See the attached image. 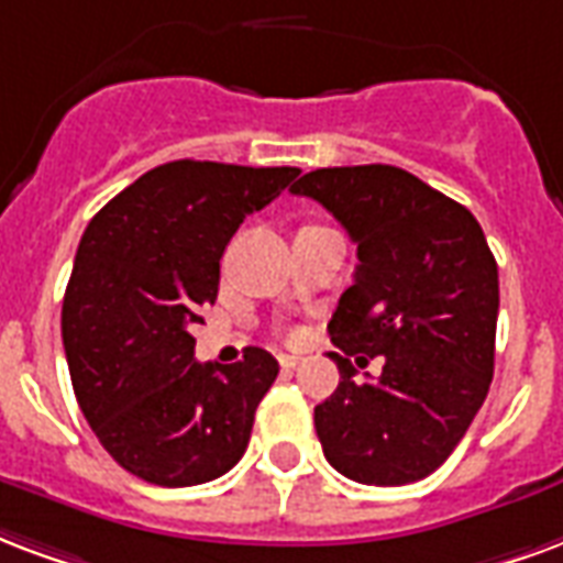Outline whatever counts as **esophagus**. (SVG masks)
<instances>
[{
	"mask_svg": "<svg viewBox=\"0 0 563 563\" xmlns=\"http://www.w3.org/2000/svg\"><path fill=\"white\" fill-rule=\"evenodd\" d=\"M298 364H301V357H298V355H280L283 369H295Z\"/></svg>",
	"mask_w": 563,
	"mask_h": 563,
	"instance_id": "34e87169",
	"label": "esophagus"
}]
</instances>
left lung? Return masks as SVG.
<instances>
[{
    "label": "left lung",
    "mask_w": 563,
    "mask_h": 563,
    "mask_svg": "<svg viewBox=\"0 0 563 563\" xmlns=\"http://www.w3.org/2000/svg\"><path fill=\"white\" fill-rule=\"evenodd\" d=\"M357 244L355 283L328 322L340 385L316 406L324 460L349 481H423L489 394L498 265L481 223L399 166H328L292 185ZM383 357V376L355 365Z\"/></svg>",
    "instance_id": "left-lung-1"
}]
</instances>
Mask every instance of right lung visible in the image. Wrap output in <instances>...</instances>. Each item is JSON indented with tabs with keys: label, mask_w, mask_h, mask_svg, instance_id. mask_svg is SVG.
<instances>
[{
	"label": "right lung",
	"mask_w": 563,
	"mask_h": 563,
	"mask_svg": "<svg viewBox=\"0 0 563 563\" xmlns=\"http://www.w3.org/2000/svg\"><path fill=\"white\" fill-rule=\"evenodd\" d=\"M301 169L173 161L91 218L77 247L62 343L103 451L154 486H197L244 456L280 366L250 345L239 364H199L190 324L214 303L220 256L247 214Z\"/></svg>",
	"instance_id": "right-lung-1"
}]
</instances>
